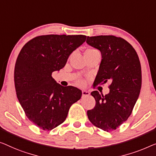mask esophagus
<instances>
[{
    "instance_id": "34e87169",
    "label": "esophagus",
    "mask_w": 156,
    "mask_h": 156,
    "mask_svg": "<svg viewBox=\"0 0 156 156\" xmlns=\"http://www.w3.org/2000/svg\"><path fill=\"white\" fill-rule=\"evenodd\" d=\"M90 95V92L86 91V90H83L82 91V96L83 97H87Z\"/></svg>"
}]
</instances>
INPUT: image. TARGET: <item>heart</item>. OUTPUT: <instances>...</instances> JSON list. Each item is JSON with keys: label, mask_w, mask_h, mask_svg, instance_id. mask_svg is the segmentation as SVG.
I'll return each instance as SVG.
<instances>
[{"label": "heart", "mask_w": 156, "mask_h": 156, "mask_svg": "<svg viewBox=\"0 0 156 156\" xmlns=\"http://www.w3.org/2000/svg\"><path fill=\"white\" fill-rule=\"evenodd\" d=\"M97 52H98V51L95 50V49H88V50H87L85 52V54H92V53H95ZM77 85L79 86H83L85 85V83L83 80H80L77 82Z\"/></svg>", "instance_id": "obj_1"}]
</instances>
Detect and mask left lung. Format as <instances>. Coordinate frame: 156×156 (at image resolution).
Returning a JSON list of instances; mask_svg holds the SVG:
<instances>
[{"mask_svg":"<svg viewBox=\"0 0 156 156\" xmlns=\"http://www.w3.org/2000/svg\"><path fill=\"white\" fill-rule=\"evenodd\" d=\"M86 42L101 54L94 85L111 83L108 94L91 92L96 104L87 114L94 126L113 131L126 121L137 101L141 87L140 61L133 47L120 37L87 36Z\"/></svg>","mask_w":156,"mask_h":156,"instance_id":"left-lung-1","label":"left lung"}]
</instances>
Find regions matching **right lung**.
<instances>
[{
  "label": "right lung",
  "instance_id": "obj_1",
  "mask_svg": "<svg viewBox=\"0 0 156 156\" xmlns=\"http://www.w3.org/2000/svg\"><path fill=\"white\" fill-rule=\"evenodd\" d=\"M86 40L83 35L37 36L24 45L15 66V86L19 101L29 120L43 130L62 124L82 92L63 87L52 77L64 68L73 51Z\"/></svg>",
  "mask_w": 156,
  "mask_h": 156
}]
</instances>
